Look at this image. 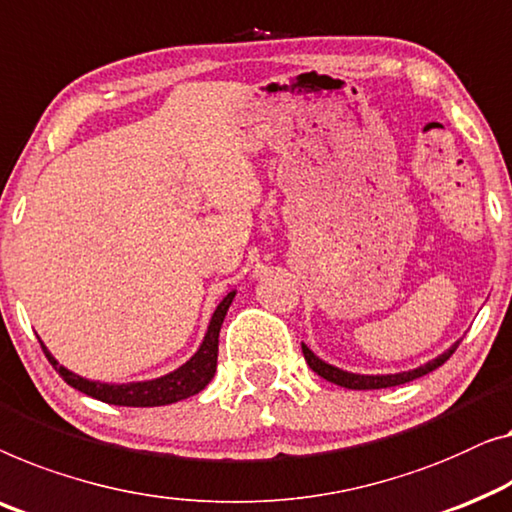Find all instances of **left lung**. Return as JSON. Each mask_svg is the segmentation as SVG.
<instances>
[{
  "instance_id": "1",
  "label": "left lung",
  "mask_w": 512,
  "mask_h": 512,
  "mask_svg": "<svg viewBox=\"0 0 512 512\" xmlns=\"http://www.w3.org/2000/svg\"><path fill=\"white\" fill-rule=\"evenodd\" d=\"M459 346L453 344L448 348L446 353H441L439 358L429 360L427 365H422L418 369H411V372H399V374H383V376H365V374H351V372H344V369H337L328 365V362H323L321 358H316L314 353L309 351V348L302 344V353H305V360L307 365L314 369L318 376H323L325 381L335 383V385H342V388L348 390H379V388H392V385H402V383H409L413 379H420V376H425L429 372H434L436 367H441L443 362H446L450 355L455 353V348Z\"/></svg>"
}]
</instances>
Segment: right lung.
<instances>
[{
  "label": "right lung",
  "mask_w": 512,
  "mask_h": 512,
  "mask_svg": "<svg viewBox=\"0 0 512 512\" xmlns=\"http://www.w3.org/2000/svg\"><path fill=\"white\" fill-rule=\"evenodd\" d=\"M235 298V291L228 293L224 300L219 302V307L214 309L212 321L207 325L205 339L198 351L191 355V360L184 362L180 369L170 372L161 379L154 381H138V383H122V385H113V383H99V381H87L83 376L69 372V369L59 365V362L48 353V348H41L46 353V358L50 360V365L57 369V374L80 392L90 395L94 399H101L106 404H115V406H166V404H175L180 399H187L191 395H198L207 383L212 381L214 372H217V353H219V330L221 323H224L226 311L231 307V302Z\"/></svg>",
  "instance_id": "add662e5"
}]
</instances>
